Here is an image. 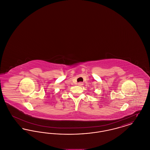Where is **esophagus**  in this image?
<instances>
[{
    "label": "esophagus",
    "mask_w": 150,
    "mask_h": 150,
    "mask_svg": "<svg viewBox=\"0 0 150 150\" xmlns=\"http://www.w3.org/2000/svg\"><path fill=\"white\" fill-rule=\"evenodd\" d=\"M78 85L79 86H81L83 85V84L82 83L80 82V83H79L78 84Z\"/></svg>",
    "instance_id": "obj_1"
}]
</instances>
